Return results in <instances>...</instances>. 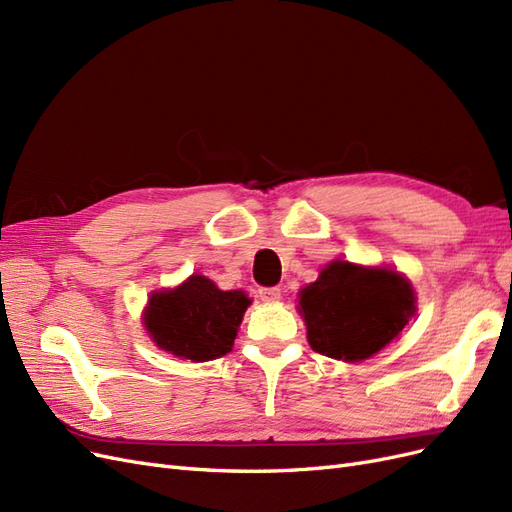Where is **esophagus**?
Segmentation results:
<instances>
[{
	"label": "esophagus",
	"mask_w": 512,
	"mask_h": 512,
	"mask_svg": "<svg viewBox=\"0 0 512 512\" xmlns=\"http://www.w3.org/2000/svg\"><path fill=\"white\" fill-rule=\"evenodd\" d=\"M282 290L280 288H260V299L265 303H275L280 301Z\"/></svg>",
	"instance_id": "34e87169"
}]
</instances>
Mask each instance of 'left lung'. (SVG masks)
<instances>
[{
  "mask_svg": "<svg viewBox=\"0 0 512 512\" xmlns=\"http://www.w3.org/2000/svg\"><path fill=\"white\" fill-rule=\"evenodd\" d=\"M414 303V288L401 273L333 260L299 292L297 309L312 350L359 363L404 331L416 312Z\"/></svg>",
  "mask_w": 512,
  "mask_h": 512,
  "instance_id": "1",
  "label": "left lung"
}]
</instances>
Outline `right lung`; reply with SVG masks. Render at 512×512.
<instances>
[{
    "instance_id": "obj_1",
    "label": "right lung",
    "mask_w": 512,
    "mask_h": 512,
    "mask_svg": "<svg viewBox=\"0 0 512 512\" xmlns=\"http://www.w3.org/2000/svg\"><path fill=\"white\" fill-rule=\"evenodd\" d=\"M250 303L243 290H220L209 277L192 275L173 290L153 292L143 322L158 348L203 363L232 350Z\"/></svg>"
}]
</instances>
